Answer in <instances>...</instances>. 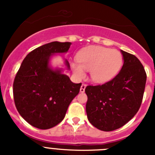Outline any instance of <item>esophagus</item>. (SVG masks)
<instances>
[{
	"label": "esophagus",
	"mask_w": 155,
	"mask_h": 155,
	"mask_svg": "<svg viewBox=\"0 0 155 155\" xmlns=\"http://www.w3.org/2000/svg\"><path fill=\"white\" fill-rule=\"evenodd\" d=\"M86 84H82L81 86V88H80V92L83 93L84 92V90H85V87H86Z\"/></svg>",
	"instance_id": "obj_1"
}]
</instances>
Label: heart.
Returning <instances> with one entry per match:
<instances>
[{"label":"heart","mask_w":155,"mask_h":155,"mask_svg":"<svg viewBox=\"0 0 155 155\" xmlns=\"http://www.w3.org/2000/svg\"><path fill=\"white\" fill-rule=\"evenodd\" d=\"M77 61L79 64H72V70L78 78H84L86 70L90 71L93 81L105 83L118 74L123 66V55L116 50L90 46L78 52Z\"/></svg>","instance_id":"obj_1"}]
</instances>
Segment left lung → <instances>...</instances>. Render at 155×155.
Returning <instances> with one entry per match:
<instances>
[{"label":"left lung","instance_id":"obj_1","mask_svg":"<svg viewBox=\"0 0 155 155\" xmlns=\"http://www.w3.org/2000/svg\"><path fill=\"white\" fill-rule=\"evenodd\" d=\"M124 63L119 74L108 82L85 88L86 113L89 122L102 131H113L128 123L139 110L147 74L140 61L121 50Z\"/></svg>","mask_w":155,"mask_h":155}]
</instances>
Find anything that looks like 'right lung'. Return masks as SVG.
<instances>
[{
  "instance_id": "right-lung-1",
  "label": "right lung",
  "mask_w": 155,
  "mask_h": 155,
  "mask_svg": "<svg viewBox=\"0 0 155 155\" xmlns=\"http://www.w3.org/2000/svg\"><path fill=\"white\" fill-rule=\"evenodd\" d=\"M71 42H52L30 52L18 71L13 95L19 114L30 125L47 130L64 120L71 101L80 91L81 83L74 84L61 70L49 66L53 53H66ZM69 69L70 65L66 61Z\"/></svg>"
}]
</instances>
